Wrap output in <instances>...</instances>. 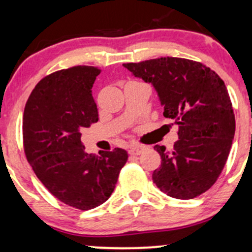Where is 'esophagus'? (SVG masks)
<instances>
[{"instance_id": "34e87169", "label": "esophagus", "mask_w": 252, "mask_h": 252, "mask_svg": "<svg viewBox=\"0 0 252 252\" xmlns=\"http://www.w3.org/2000/svg\"><path fill=\"white\" fill-rule=\"evenodd\" d=\"M146 150V147L140 146V144H134V146L130 147L129 149V154L130 155H140Z\"/></svg>"}]
</instances>
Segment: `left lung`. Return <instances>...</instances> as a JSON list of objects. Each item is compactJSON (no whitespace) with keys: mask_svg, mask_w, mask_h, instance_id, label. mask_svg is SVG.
<instances>
[{"mask_svg":"<svg viewBox=\"0 0 252 252\" xmlns=\"http://www.w3.org/2000/svg\"><path fill=\"white\" fill-rule=\"evenodd\" d=\"M135 77L150 83L163 106V116L179 126L172 152L156 144L160 168L156 186L175 199H193L213 186L220 175L235 136L236 122L226 86L201 63L158 58L123 63Z\"/></svg>","mask_w":252,"mask_h":252,"instance_id":"obj_1","label":"left lung"}]
</instances>
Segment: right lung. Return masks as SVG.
I'll return each mask as SVG.
<instances>
[{
    "mask_svg": "<svg viewBox=\"0 0 252 252\" xmlns=\"http://www.w3.org/2000/svg\"><path fill=\"white\" fill-rule=\"evenodd\" d=\"M100 70L73 66L36 84L25 106L24 146L27 160L43 186L68 206L91 210L114 192L128 153L115 148L88 154L80 129L98 121L92 85Z\"/></svg>",
    "mask_w": 252,
    "mask_h": 252,
    "instance_id": "right-lung-1",
    "label": "right lung"
}]
</instances>
